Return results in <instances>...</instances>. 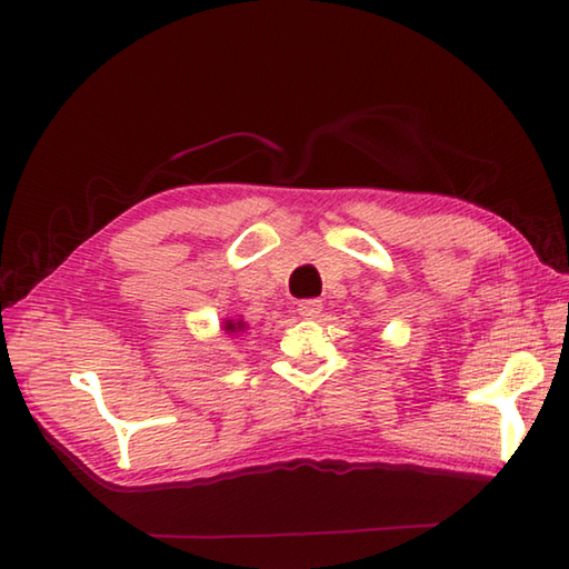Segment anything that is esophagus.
<instances>
[{
    "label": "esophagus",
    "mask_w": 569,
    "mask_h": 569,
    "mask_svg": "<svg viewBox=\"0 0 569 569\" xmlns=\"http://www.w3.org/2000/svg\"><path fill=\"white\" fill-rule=\"evenodd\" d=\"M297 311H299V315L305 317V319H315V317L321 315V301H319V299H305V301H299Z\"/></svg>",
    "instance_id": "obj_1"
}]
</instances>
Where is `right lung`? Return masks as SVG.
I'll return each instance as SVG.
<instances>
[{
  "mask_svg": "<svg viewBox=\"0 0 569 569\" xmlns=\"http://www.w3.org/2000/svg\"><path fill=\"white\" fill-rule=\"evenodd\" d=\"M223 329H226L228 333H236V331H242V329H246V323H242V321H233V319H228Z\"/></svg>",
  "mask_w": 569,
  "mask_h": 569,
  "instance_id": "add662e5",
  "label": "right lung"
}]
</instances>
